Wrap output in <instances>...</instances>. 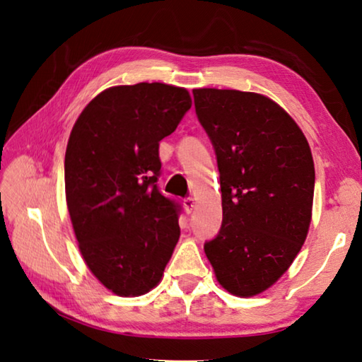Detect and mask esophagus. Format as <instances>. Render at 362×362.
Segmentation results:
<instances>
[{
	"mask_svg": "<svg viewBox=\"0 0 362 362\" xmlns=\"http://www.w3.org/2000/svg\"><path fill=\"white\" fill-rule=\"evenodd\" d=\"M183 207H185L187 214H192L194 209V199L193 198H185L183 199Z\"/></svg>",
	"mask_w": 362,
	"mask_h": 362,
	"instance_id": "esophagus-1",
	"label": "esophagus"
}]
</instances>
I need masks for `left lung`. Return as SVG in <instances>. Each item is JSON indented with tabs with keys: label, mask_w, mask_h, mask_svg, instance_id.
<instances>
[{
	"label": "left lung",
	"mask_w": 362,
	"mask_h": 362,
	"mask_svg": "<svg viewBox=\"0 0 362 362\" xmlns=\"http://www.w3.org/2000/svg\"><path fill=\"white\" fill-rule=\"evenodd\" d=\"M193 95L222 189V228L204 252L223 289L254 297L289 269L308 235L313 156L297 122L267 95L214 88Z\"/></svg>",
	"instance_id": "8db88e82"
}]
</instances>
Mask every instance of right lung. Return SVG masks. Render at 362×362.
I'll list each match as a JSON object with an SVG mask.
<instances>
[{
    "label": "right lung",
    "mask_w": 362,
    "mask_h": 362,
    "mask_svg": "<svg viewBox=\"0 0 362 362\" xmlns=\"http://www.w3.org/2000/svg\"><path fill=\"white\" fill-rule=\"evenodd\" d=\"M189 107L185 88L113 86L78 116L65 151V196L90 273L121 297L150 292L180 236V206L158 189L159 142Z\"/></svg>",
    "instance_id": "1"
}]
</instances>
